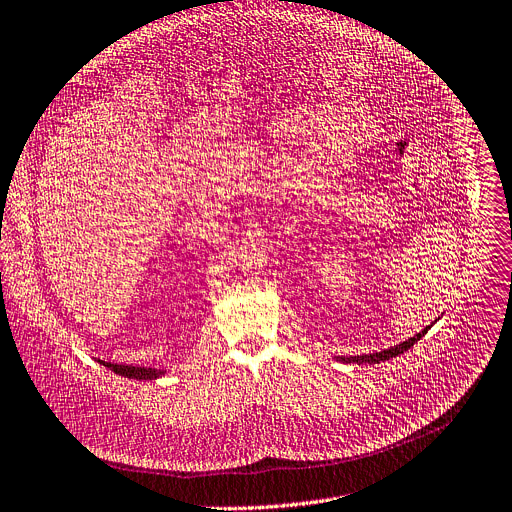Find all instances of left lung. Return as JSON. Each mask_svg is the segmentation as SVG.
Segmentation results:
<instances>
[{
  "label": "left lung",
  "mask_w": 512,
  "mask_h": 512,
  "mask_svg": "<svg viewBox=\"0 0 512 512\" xmlns=\"http://www.w3.org/2000/svg\"><path fill=\"white\" fill-rule=\"evenodd\" d=\"M427 331H429V327L425 329V331H421L418 335H414V337H410L408 341H404V343H400V345H394V347H390V349H384V351H380V353H369V355H353V357H339L343 363H380V361H386V359H390V357H396V355H400V353H404V351H408L418 339L421 337H425L427 335Z\"/></svg>",
  "instance_id": "obj_1"
}]
</instances>
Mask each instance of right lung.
Here are the masks:
<instances>
[{
    "instance_id": "add662e5",
    "label": "right lung",
    "mask_w": 512,
    "mask_h": 512,
    "mask_svg": "<svg viewBox=\"0 0 512 512\" xmlns=\"http://www.w3.org/2000/svg\"><path fill=\"white\" fill-rule=\"evenodd\" d=\"M106 367H110L112 371L126 378H134V380H157L159 376H163L165 371L161 369H153V367H134V365H118V363H104Z\"/></svg>"
}]
</instances>
